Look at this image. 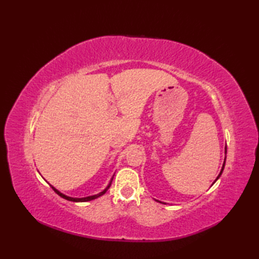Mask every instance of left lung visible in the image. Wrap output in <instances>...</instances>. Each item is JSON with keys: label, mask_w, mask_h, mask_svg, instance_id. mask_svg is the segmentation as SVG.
I'll use <instances>...</instances> for the list:
<instances>
[{"label": "left lung", "mask_w": 259, "mask_h": 259, "mask_svg": "<svg viewBox=\"0 0 259 259\" xmlns=\"http://www.w3.org/2000/svg\"><path fill=\"white\" fill-rule=\"evenodd\" d=\"M225 160H226V158H225ZM224 167H225V161H224V164H223V168H222V171H221V174H219V175H218V177H217V179H218V178H219V177H221V175H222V174H223V170H224ZM217 179H216V180H217ZM216 180H214V181H216Z\"/></svg>", "instance_id": "8db88e82"}]
</instances>
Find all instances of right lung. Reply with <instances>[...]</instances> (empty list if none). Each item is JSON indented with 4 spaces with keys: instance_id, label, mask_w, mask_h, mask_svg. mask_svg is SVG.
Here are the masks:
<instances>
[{
    "instance_id": "right-lung-1",
    "label": "right lung",
    "mask_w": 259,
    "mask_h": 259,
    "mask_svg": "<svg viewBox=\"0 0 259 259\" xmlns=\"http://www.w3.org/2000/svg\"><path fill=\"white\" fill-rule=\"evenodd\" d=\"M113 179V178H112ZM112 179L110 180V183H109V185H108V187L106 189H104L103 191H101L100 194H97V195H95V196H89V197H84V198H72V197H68V196H65V195H63L62 192H60L59 190H57L56 188H54V187H52V189L57 192V194L60 196V197H62V198H64V199H67V200H70V201H75V202H83V201H90V200H93V199H96V198H98V197H100V196H102L103 194H106L107 192V190L110 188V186H111V183H112Z\"/></svg>"
}]
</instances>
